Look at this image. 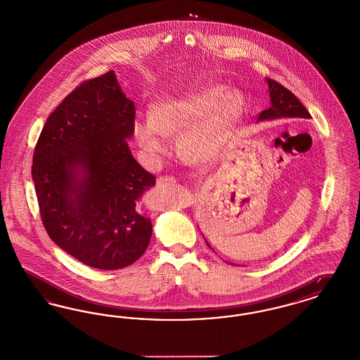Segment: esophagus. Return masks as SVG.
I'll return each instance as SVG.
<instances>
[{
  "instance_id": "1",
  "label": "esophagus",
  "mask_w": 360,
  "mask_h": 360,
  "mask_svg": "<svg viewBox=\"0 0 360 360\" xmlns=\"http://www.w3.org/2000/svg\"><path fill=\"white\" fill-rule=\"evenodd\" d=\"M167 184H175V178L170 176V175H163V176H159L156 179V185L158 186H165Z\"/></svg>"
}]
</instances>
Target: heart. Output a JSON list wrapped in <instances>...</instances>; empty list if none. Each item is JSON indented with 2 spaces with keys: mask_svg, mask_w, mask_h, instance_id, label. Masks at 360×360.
Listing matches in <instances>:
<instances>
[{
  "mask_svg": "<svg viewBox=\"0 0 360 360\" xmlns=\"http://www.w3.org/2000/svg\"><path fill=\"white\" fill-rule=\"evenodd\" d=\"M240 103L233 94L220 89H205L186 97L153 106L151 120L136 121L134 134L139 147L151 162H159L167 151L166 135H178L190 127L181 150L194 160H209L219 154L233 122Z\"/></svg>",
  "mask_w": 360,
  "mask_h": 360,
  "instance_id": "heart-1",
  "label": "heart"
}]
</instances>
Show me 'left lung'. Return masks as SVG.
Masks as SVG:
<instances>
[{
    "mask_svg": "<svg viewBox=\"0 0 360 360\" xmlns=\"http://www.w3.org/2000/svg\"><path fill=\"white\" fill-rule=\"evenodd\" d=\"M267 84L270 87L271 106L259 113V120H273L283 117L310 119V113L307 110V108L300 103V100L289 89H286L285 86L281 85L271 78H267ZM207 247L210 245L207 244Z\"/></svg>",
    "mask_w": 360,
    "mask_h": 360,
    "instance_id": "obj_1",
    "label": "left lung"
}]
</instances>
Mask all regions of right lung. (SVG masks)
<instances>
[{"label":"right lung","instance_id":"1","mask_svg":"<svg viewBox=\"0 0 360 360\" xmlns=\"http://www.w3.org/2000/svg\"><path fill=\"white\" fill-rule=\"evenodd\" d=\"M135 105L113 71L81 82L46 121L32 178L43 225L90 267L117 270L147 250L153 225L137 201L155 185L129 151Z\"/></svg>","mask_w":360,"mask_h":360}]
</instances>
